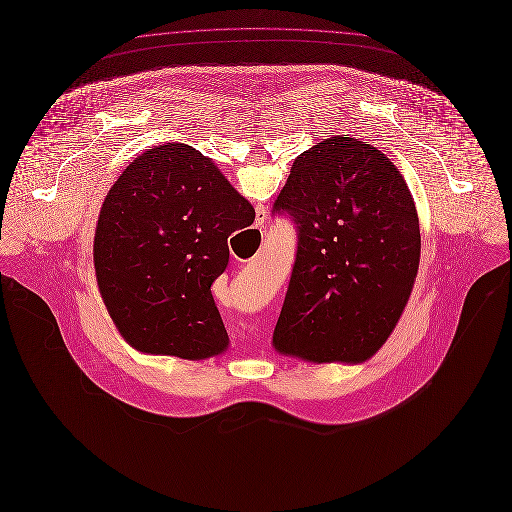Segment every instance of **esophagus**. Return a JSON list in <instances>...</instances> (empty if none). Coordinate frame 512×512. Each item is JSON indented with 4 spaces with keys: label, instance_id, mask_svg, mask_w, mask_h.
Wrapping results in <instances>:
<instances>
[{
    "label": "esophagus",
    "instance_id": "34e87169",
    "mask_svg": "<svg viewBox=\"0 0 512 512\" xmlns=\"http://www.w3.org/2000/svg\"><path fill=\"white\" fill-rule=\"evenodd\" d=\"M264 221H266V208L260 206V208L256 210V225H262Z\"/></svg>",
    "mask_w": 512,
    "mask_h": 512
}]
</instances>
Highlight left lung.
Wrapping results in <instances>:
<instances>
[{
	"instance_id": "1",
	"label": "left lung",
	"mask_w": 512,
	"mask_h": 512,
	"mask_svg": "<svg viewBox=\"0 0 512 512\" xmlns=\"http://www.w3.org/2000/svg\"><path fill=\"white\" fill-rule=\"evenodd\" d=\"M271 214L296 229L273 347L310 362L374 356L420 262L418 214L399 169L356 138H325L296 158Z\"/></svg>"
}]
</instances>
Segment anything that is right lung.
Segmentation results:
<instances>
[{"instance_id": "1", "label": "right lung", "mask_w": 512, "mask_h": 512, "mask_svg": "<svg viewBox=\"0 0 512 512\" xmlns=\"http://www.w3.org/2000/svg\"><path fill=\"white\" fill-rule=\"evenodd\" d=\"M254 208L189 144L138 156L104 200L94 266L123 337L144 352L202 360L227 349L212 285L229 264L227 239Z\"/></svg>"}]
</instances>
